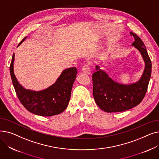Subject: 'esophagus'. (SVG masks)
Masks as SVG:
<instances>
[{
	"label": "esophagus",
	"mask_w": 159,
	"mask_h": 159,
	"mask_svg": "<svg viewBox=\"0 0 159 159\" xmlns=\"http://www.w3.org/2000/svg\"><path fill=\"white\" fill-rule=\"evenodd\" d=\"M82 71L84 73L86 74V75H90L91 74V71H90L89 66L88 64L84 65V66L82 67Z\"/></svg>",
	"instance_id": "esophagus-1"
}]
</instances>
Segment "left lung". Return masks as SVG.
Returning a JSON list of instances; mask_svg holds the SVG:
<instances>
[{
	"mask_svg": "<svg viewBox=\"0 0 159 159\" xmlns=\"http://www.w3.org/2000/svg\"><path fill=\"white\" fill-rule=\"evenodd\" d=\"M131 44L140 52L145 68L140 79L131 84H122L114 80L101 66H96V71L92 75L93 94L95 101L102 110L107 113L121 112L139 105L147 91L152 73V62L144 43L134 33Z\"/></svg>",
	"mask_w": 159,
	"mask_h": 159,
	"instance_id": "8db88e82",
	"label": "left lung"
}]
</instances>
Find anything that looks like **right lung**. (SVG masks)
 Here are the masks:
<instances>
[{
	"instance_id": "1",
	"label": "right lung",
	"mask_w": 159,
	"mask_h": 159,
	"mask_svg": "<svg viewBox=\"0 0 159 159\" xmlns=\"http://www.w3.org/2000/svg\"><path fill=\"white\" fill-rule=\"evenodd\" d=\"M25 37L18 46L22 43ZM13 53L10 64V75L16 95L30 112L43 116H51L63 112L68 106L77 70L75 68L64 70L54 84L40 91L24 88L16 79L14 73Z\"/></svg>"
}]
</instances>
